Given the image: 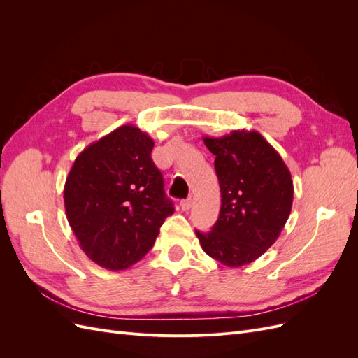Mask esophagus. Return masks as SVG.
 <instances>
[{"mask_svg": "<svg viewBox=\"0 0 358 358\" xmlns=\"http://www.w3.org/2000/svg\"><path fill=\"white\" fill-rule=\"evenodd\" d=\"M180 208H182V210L188 212V210L192 208V199L188 197V199H185V200H182V201H180Z\"/></svg>", "mask_w": 358, "mask_h": 358, "instance_id": "34e87169", "label": "esophagus"}]
</instances>
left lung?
I'll use <instances>...</instances> for the list:
<instances>
[{"instance_id":"8db88e82","label":"left lung","mask_w":358,"mask_h":358,"mask_svg":"<svg viewBox=\"0 0 358 358\" xmlns=\"http://www.w3.org/2000/svg\"><path fill=\"white\" fill-rule=\"evenodd\" d=\"M215 155L221 210L209 233L196 230L203 251L229 267L255 262L285 227L292 206L291 173L257 131L204 137Z\"/></svg>"}]
</instances>
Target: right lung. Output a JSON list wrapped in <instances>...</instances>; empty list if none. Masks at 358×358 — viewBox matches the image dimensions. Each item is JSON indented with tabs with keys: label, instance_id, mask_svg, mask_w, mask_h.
Listing matches in <instances>:
<instances>
[{
	"label": "right lung",
	"instance_id": "1",
	"mask_svg": "<svg viewBox=\"0 0 358 358\" xmlns=\"http://www.w3.org/2000/svg\"><path fill=\"white\" fill-rule=\"evenodd\" d=\"M154 140L122 125L83 149L64 187L67 220L83 252L109 270H124L154 246L175 212L150 152Z\"/></svg>",
	"mask_w": 358,
	"mask_h": 358
}]
</instances>
